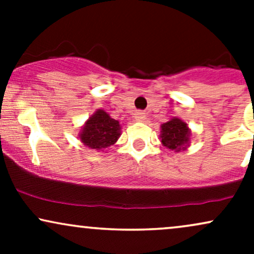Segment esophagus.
Wrapping results in <instances>:
<instances>
[{
  "mask_svg": "<svg viewBox=\"0 0 254 254\" xmlns=\"http://www.w3.org/2000/svg\"><path fill=\"white\" fill-rule=\"evenodd\" d=\"M135 119L137 122H143L145 119V113L141 112V111H137V112H135Z\"/></svg>",
  "mask_w": 254,
  "mask_h": 254,
  "instance_id": "obj_1",
  "label": "esophagus"
}]
</instances>
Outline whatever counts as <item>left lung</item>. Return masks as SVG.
<instances>
[{"label": "left lung", "mask_w": 254, "mask_h": 254, "mask_svg": "<svg viewBox=\"0 0 254 254\" xmlns=\"http://www.w3.org/2000/svg\"><path fill=\"white\" fill-rule=\"evenodd\" d=\"M191 137V131L188 124L182 119L174 117L167 123L161 124V143L168 149L180 151L186 149Z\"/></svg>", "instance_id": "left-lung-1"}]
</instances>
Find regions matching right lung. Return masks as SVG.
I'll return each instance as SVG.
<instances>
[{
	"label": "right lung",
	"mask_w": 254,
	"mask_h": 254,
	"mask_svg": "<svg viewBox=\"0 0 254 254\" xmlns=\"http://www.w3.org/2000/svg\"><path fill=\"white\" fill-rule=\"evenodd\" d=\"M121 136V124L104 110H97L80 131L81 142L90 149L104 150L115 144Z\"/></svg>",
	"instance_id": "obj_1"
}]
</instances>
